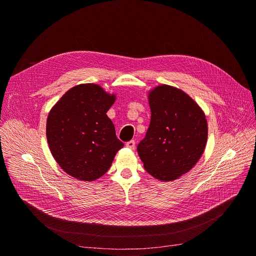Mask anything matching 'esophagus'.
Returning a JSON list of instances; mask_svg holds the SVG:
<instances>
[{"label":"esophagus","instance_id":"34e87169","mask_svg":"<svg viewBox=\"0 0 256 256\" xmlns=\"http://www.w3.org/2000/svg\"><path fill=\"white\" fill-rule=\"evenodd\" d=\"M126 146L128 148H130V149H132V150H134V149L136 148V142H134V140H130V141L126 142Z\"/></svg>","mask_w":256,"mask_h":256}]
</instances>
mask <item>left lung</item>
<instances>
[{"label":"left lung","instance_id":"8db88e82","mask_svg":"<svg viewBox=\"0 0 256 256\" xmlns=\"http://www.w3.org/2000/svg\"><path fill=\"white\" fill-rule=\"evenodd\" d=\"M150 124L137 151L146 171L172 181L190 171L205 150L206 116L182 90L160 85L149 96Z\"/></svg>","mask_w":256,"mask_h":256}]
</instances>
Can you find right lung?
Instances as JSON below:
<instances>
[{
  "label": "right lung",
  "mask_w": 256,
  "mask_h": 256,
  "mask_svg": "<svg viewBox=\"0 0 256 256\" xmlns=\"http://www.w3.org/2000/svg\"><path fill=\"white\" fill-rule=\"evenodd\" d=\"M114 100L115 96L96 84H80L68 90L51 109L47 142L56 162L72 177L83 181L102 177L124 146L107 116Z\"/></svg>",
  "instance_id": "obj_1"
}]
</instances>
